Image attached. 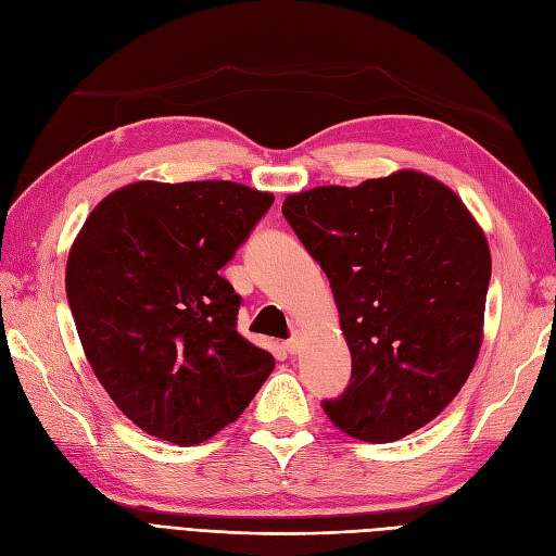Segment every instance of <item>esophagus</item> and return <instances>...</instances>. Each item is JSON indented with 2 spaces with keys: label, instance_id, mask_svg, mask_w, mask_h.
Instances as JSON below:
<instances>
[{
  "label": "esophagus",
  "instance_id": "34e87169",
  "mask_svg": "<svg viewBox=\"0 0 556 556\" xmlns=\"http://www.w3.org/2000/svg\"><path fill=\"white\" fill-rule=\"evenodd\" d=\"M282 348H285V352H290V355H296L299 348H301V339H299V336H292L290 341L282 343Z\"/></svg>",
  "mask_w": 556,
  "mask_h": 556
}]
</instances>
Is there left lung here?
Returning <instances> with one entry per match:
<instances>
[{"mask_svg":"<svg viewBox=\"0 0 556 556\" xmlns=\"http://www.w3.org/2000/svg\"><path fill=\"white\" fill-rule=\"evenodd\" d=\"M329 278L352 355L345 392L323 401L352 439L392 443L439 417L473 371L492 257L464 201L396 172L325 185L282 204Z\"/></svg>","mask_w":556,"mask_h":556,"instance_id":"left-lung-1","label":"left lung"}]
</instances>
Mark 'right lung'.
I'll return each instance as SVG.
<instances>
[{"instance_id":"add662e5","label":"right lung","mask_w":556,"mask_h":556,"mask_svg":"<svg viewBox=\"0 0 556 556\" xmlns=\"http://www.w3.org/2000/svg\"><path fill=\"white\" fill-rule=\"evenodd\" d=\"M271 204L231 180H141L78 231L66 262L78 339L115 406L155 439L208 441L274 371L237 331L241 296L220 276Z\"/></svg>"}]
</instances>
